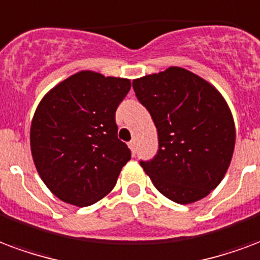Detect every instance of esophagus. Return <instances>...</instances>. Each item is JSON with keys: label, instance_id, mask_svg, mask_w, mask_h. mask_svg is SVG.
Instances as JSON below:
<instances>
[{"label": "esophagus", "instance_id": "1", "mask_svg": "<svg viewBox=\"0 0 260 260\" xmlns=\"http://www.w3.org/2000/svg\"><path fill=\"white\" fill-rule=\"evenodd\" d=\"M128 145H129V149L132 150V153L135 154V153H136V142H135V140H131Z\"/></svg>", "mask_w": 260, "mask_h": 260}]
</instances>
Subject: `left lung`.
Listing matches in <instances>:
<instances>
[{"label":"left lung","instance_id":"obj_1","mask_svg":"<svg viewBox=\"0 0 260 260\" xmlns=\"http://www.w3.org/2000/svg\"><path fill=\"white\" fill-rule=\"evenodd\" d=\"M154 121L158 151L140 165L155 189L178 204L204 199L223 179L233 157L236 128L223 96L180 67L132 82Z\"/></svg>","mask_w":260,"mask_h":260}]
</instances>
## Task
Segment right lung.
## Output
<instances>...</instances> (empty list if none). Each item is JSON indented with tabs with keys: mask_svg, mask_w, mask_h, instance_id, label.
Instances as JSON below:
<instances>
[{
	"mask_svg": "<svg viewBox=\"0 0 260 260\" xmlns=\"http://www.w3.org/2000/svg\"><path fill=\"white\" fill-rule=\"evenodd\" d=\"M129 89V80L80 71L44 96L32 117L30 146L42 182L57 199L88 207L113 190L131 159L115 124V110Z\"/></svg>",
	"mask_w": 260,
	"mask_h": 260,
	"instance_id": "obj_1",
	"label": "right lung"
}]
</instances>
